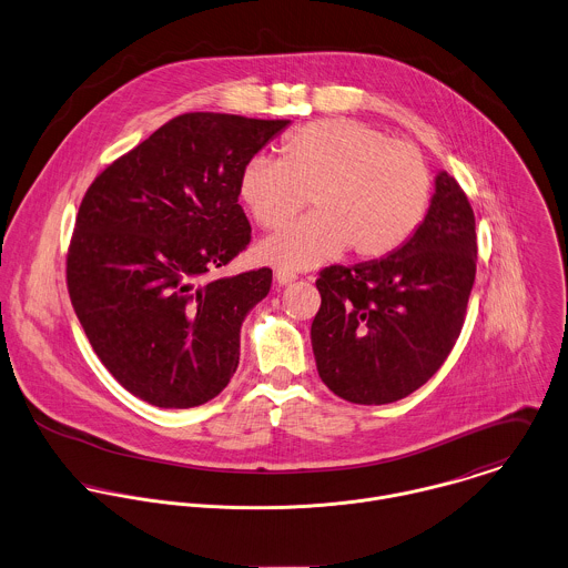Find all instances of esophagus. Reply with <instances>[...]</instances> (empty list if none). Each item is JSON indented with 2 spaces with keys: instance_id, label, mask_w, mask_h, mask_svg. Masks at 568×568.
I'll return each instance as SVG.
<instances>
[{
  "instance_id": "esophagus-1",
  "label": "esophagus",
  "mask_w": 568,
  "mask_h": 568,
  "mask_svg": "<svg viewBox=\"0 0 568 568\" xmlns=\"http://www.w3.org/2000/svg\"><path fill=\"white\" fill-rule=\"evenodd\" d=\"M274 276H276V283H278V285H287V283L296 281V274L290 272V270H276Z\"/></svg>"
}]
</instances>
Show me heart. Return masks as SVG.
<instances>
[{
  "label": "heart",
  "mask_w": 568,
  "mask_h": 568,
  "mask_svg": "<svg viewBox=\"0 0 568 568\" xmlns=\"http://www.w3.org/2000/svg\"><path fill=\"white\" fill-rule=\"evenodd\" d=\"M434 179L418 148L392 141L356 119H321L283 139L281 159L252 156L239 174V199L263 230L314 212L258 245L281 270L318 267L347 247L363 261L389 256L423 225Z\"/></svg>",
  "instance_id": "obj_1"
}]
</instances>
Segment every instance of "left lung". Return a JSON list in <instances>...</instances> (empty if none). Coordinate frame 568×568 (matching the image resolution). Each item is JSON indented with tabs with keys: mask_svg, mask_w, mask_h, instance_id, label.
<instances>
[{
	"mask_svg": "<svg viewBox=\"0 0 568 568\" xmlns=\"http://www.w3.org/2000/svg\"><path fill=\"white\" fill-rule=\"evenodd\" d=\"M476 216L440 172L418 232L381 261L321 270L312 347L321 381L356 405L396 403L452 354L476 278Z\"/></svg>",
	"mask_w": 568,
	"mask_h": 568,
	"instance_id": "obj_1",
	"label": "left lung"
}]
</instances>
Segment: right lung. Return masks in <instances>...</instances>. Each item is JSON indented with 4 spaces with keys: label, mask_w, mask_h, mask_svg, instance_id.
<instances>
[{
    "label": "right lung",
    "mask_w": 568,
    "mask_h": 568,
    "mask_svg": "<svg viewBox=\"0 0 568 568\" xmlns=\"http://www.w3.org/2000/svg\"><path fill=\"white\" fill-rule=\"evenodd\" d=\"M290 121L185 112L112 161L83 194L65 254L74 314L132 396L187 409L239 367L245 314L272 270L210 278L250 245L243 165Z\"/></svg>",
    "instance_id": "1"
}]
</instances>
